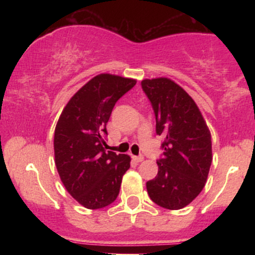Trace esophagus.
Segmentation results:
<instances>
[{"instance_id":"34e87169","label":"esophagus","mask_w":255,"mask_h":255,"mask_svg":"<svg viewBox=\"0 0 255 255\" xmlns=\"http://www.w3.org/2000/svg\"><path fill=\"white\" fill-rule=\"evenodd\" d=\"M133 159L135 160L136 163H140V162H142V160H144V156H133Z\"/></svg>"}]
</instances>
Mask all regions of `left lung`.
<instances>
[{
  "instance_id": "left-lung-1",
  "label": "left lung",
  "mask_w": 255,
  "mask_h": 255,
  "mask_svg": "<svg viewBox=\"0 0 255 255\" xmlns=\"http://www.w3.org/2000/svg\"><path fill=\"white\" fill-rule=\"evenodd\" d=\"M142 90L156 115V131L164 137L158 174L146 182L151 200L180 210L200 194L212 162L211 133L193 98L169 78L144 79Z\"/></svg>"
}]
</instances>
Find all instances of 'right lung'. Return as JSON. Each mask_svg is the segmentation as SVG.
Wrapping results in <instances>:
<instances>
[{
  "instance_id": "add662e5",
  "label": "right lung",
  "mask_w": 255,
  "mask_h": 255,
  "mask_svg": "<svg viewBox=\"0 0 255 255\" xmlns=\"http://www.w3.org/2000/svg\"><path fill=\"white\" fill-rule=\"evenodd\" d=\"M135 84L115 74L96 75L69 99L57 121L55 164L67 192L86 209L114 203L130 166L128 154L105 151L104 135L114 105Z\"/></svg>"
}]
</instances>
